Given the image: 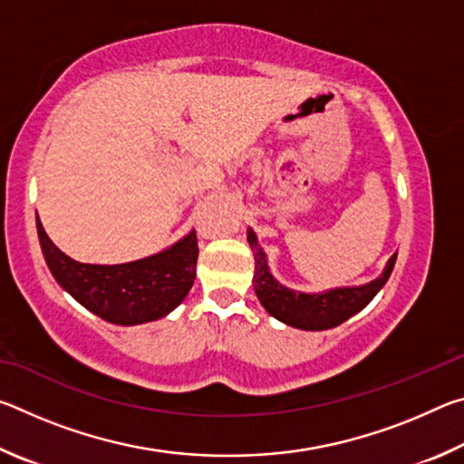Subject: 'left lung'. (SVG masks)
<instances>
[{"mask_svg":"<svg viewBox=\"0 0 464 464\" xmlns=\"http://www.w3.org/2000/svg\"><path fill=\"white\" fill-rule=\"evenodd\" d=\"M247 241L249 247L254 251L256 257V274H254V288L256 295L260 298L262 307L276 317L282 324L298 329H307V332H321V329H332L335 325L343 324L345 319L356 315L362 311L368 303L372 301L374 295L384 286L389 280L392 266H395L397 254L391 256L387 262V268L379 278L368 282L362 286H343L334 288L327 293H296L282 286L278 280L268 270V262H266L264 249L257 243L256 233L247 229Z\"/></svg>","mask_w":464,"mask_h":464,"instance_id":"obj_1","label":"left lung"}]
</instances>
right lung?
Instances as JSON below:
<instances>
[{
    "instance_id": "add662e5",
    "label": "right lung",
    "mask_w": 464,
    "mask_h": 464,
    "mask_svg": "<svg viewBox=\"0 0 464 464\" xmlns=\"http://www.w3.org/2000/svg\"><path fill=\"white\" fill-rule=\"evenodd\" d=\"M36 229L46 266L54 280L85 309L116 325H139L166 317L184 301L196 278L198 239L190 231L176 246L143 260L114 266L82 264L63 254Z\"/></svg>"
}]
</instances>
